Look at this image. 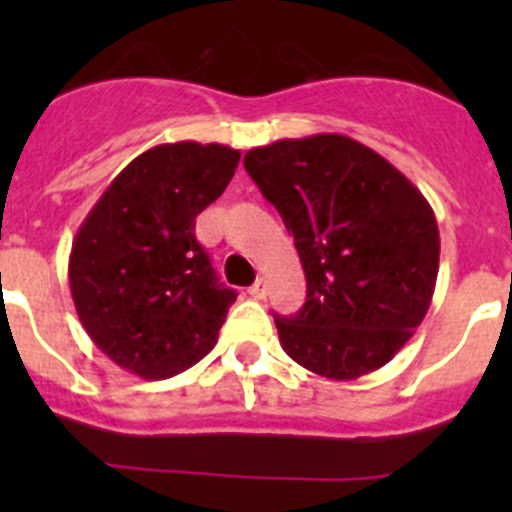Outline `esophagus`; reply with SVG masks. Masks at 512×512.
<instances>
[{"mask_svg": "<svg viewBox=\"0 0 512 512\" xmlns=\"http://www.w3.org/2000/svg\"><path fill=\"white\" fill-rule=\"evenodd\" d=\"M266 292H269V284H266V279H259V282H256L251 289H248V295H251L253 300H264Z\"/></svg>", "mask_w": 512, "mask_h": 512, "instance_id": "34e87169", "label": "esophagus"}]
</instances>
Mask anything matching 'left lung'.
Segmentation results:
<instances>
[{
    "label": "left lung",
    "mask_w": 512,
    "mask_h": 512,
    "mask_svg": "<svg viewBox=\"0 0 512 512\" xmlns=\"http://www.w3.org/2000/svg\"><path fill=\"white\" fill-rule=\"evenodd\" d=\"M243 164L305 269L302 310L274 318L289 359L338 382L392 361L423 323L438 277V223L420 189L336 133L251 148Z\"/></svg>",
    "instance_id": "obj_1"
}]
</instances>
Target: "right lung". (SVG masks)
<instances>
[{
	"instance_id": "right-lung-1",
	"label": "right lung",
	"mask_w": 512,
	"mask_h": 512,
	"mask_svg": "<svg viewBox=\"0 0 512 512\" xmlns=\"http://www.w3.org/2000/svg\"><path fill=\"white\" fill-rule=\"evenodd\" d=\"M241 151L164 143L133 158L76 230L69 284L102 354L143 379H169L210 354L235 302L194 238L197 215L233 179Z\"/></svg>"
}]
</instances>
